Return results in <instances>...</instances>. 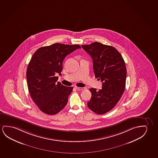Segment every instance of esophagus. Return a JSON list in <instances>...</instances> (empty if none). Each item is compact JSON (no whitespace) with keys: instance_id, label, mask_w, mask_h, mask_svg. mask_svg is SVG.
<instances>
[{"instance_id":"obj_1","label":"esophagus","mask_w":158,"mask_h":158,"mask_svg":"<svg viewBox=\"0 0 158 158\" xmlns=\"http://www.w3.org/2000/svg\"><path fill=\"white\" fill-rule=\"evenodd\" d=\"M75 88L77 90H83L85 89V88L83 87H76V86H75Z\"/></svg>"}]
</instances>
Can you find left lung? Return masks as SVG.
Segmentation results:
<instances>
[{
  "label": "left lung",
  "instance_id": "8db88e82",
  "mask_svg": "<svg viewBox=\"0 0 158 158\" xmlns=\"http://www.w3.org/2000/svg\"><path fill=\"white\" fill-rule=\"evenodd\" d=\"M92 57L95 78L102 82V89H89L92 97L87 106L98 114L110 111L125 90L127 69L122 55L114 47L95 42L81 46Z\"/></svg>",
  "mask_w": 158,
  "mask_h": 158
}]
</instances>
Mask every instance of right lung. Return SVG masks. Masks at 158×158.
Masks as SVG:
<instances>
[{
    "label": "right lung",
    "instance_id": "right-lung-1",
    "mask_svg": "<svg viewBox=\"0 0 158 158\" xmlns=\"http://www.w3.org/2000/svg\"><path fill=\"white\" fill-rule=\"evenodd\" d=\"M80 48L56 43L39 48L33 54L27 70V82L31 98L44 113L54 115L66 106L73 87L57 82L58 77L55 75H61L66 56Z\"/></svg>",
    "mask_w": 158,
    "mask_h": 158
}]
</instances>
